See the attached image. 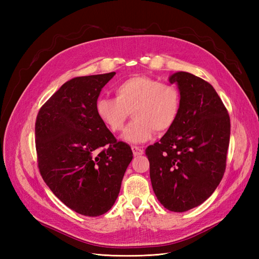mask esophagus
Returning a JSON list of instances; mask_svg holds the SVG:
<instances>
[{
	"mask_svg": "<svg viewBox=\"0 0 259 259\" xmlns=\"http://www.w3.org/2000/svg\"><path fill=\"white\" fill-rule=\"evenodd\" d=\"M132 150H133V153H134L135 156L137 155H142L144 153V149L142 147H137V146H133L132 147Z\"/></svg>",
	"mask_w": 259,
	"mask_h": 259,
	"instance_id": "obj_1",
	"label": "esophagus"
}]
</instances>
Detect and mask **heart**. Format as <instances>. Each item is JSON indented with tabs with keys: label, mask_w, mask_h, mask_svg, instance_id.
Returning a JSON list of instances; mask_svg holds the SVG:
<instances>
[{
	"label": "heart",
	"mask_w": 259,
	"mask_h": 259,
	"mask_svg": "<svg viewBox=\"0 0 259 259\" xmlns=\"http://www.w3.org/2000/svg\"><path fill=\"white\" fill-rule=\"evenodd\" d=\"M114 93L115 98L97 99L96 114L111 133H120L132 112L135 120L124 134V139L130 143H145L154 131L159 134L165 133L177 120L180 96L173 85L135 75L117 84Z\"/></svg>",
	"instance_id": "heart-1"
}]
</instances>
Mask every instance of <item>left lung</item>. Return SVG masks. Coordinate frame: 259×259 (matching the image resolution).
I'll list each match as a JSON object with an SVG mask.
<instances>
[{
  "instance_id": "8db88e82",
  "label": "left lung",
  "mask_w": 259,
  "mask_h": 259,
  "mask_svg": "<svg viewBox=\"0 0 259 259\" xmlns=\"http://www.w3.org/2000/svg\"><path fill=\"white\" fill-rule=\"evenodd\" d=\"M168 80L178 86L179 113L160 142L146 149V155L156 198L168 210L182 213L202 204L221 183L230 117L208 82L184 71Z\"/></svg>"
}]
</instances>
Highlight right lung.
<instances>
[{
	"instance_id": "1",
	"label": "right lung",
	"mask_w": 259,
	"mask_h": 259,
	"mask_svg": "<svg viewBox=\"0 0 259 259\" xmlns=\"http://www.w3.org/2000/svg\"><path fill=\"white\" fill-rule=\"evenodd\" d=\"M115 72L77 76L42 106L35 121L37 165L45 184L76 213L95 217L112 207L133 159L98 119L95 104Z\"/></svg>"
}]
</instances>
